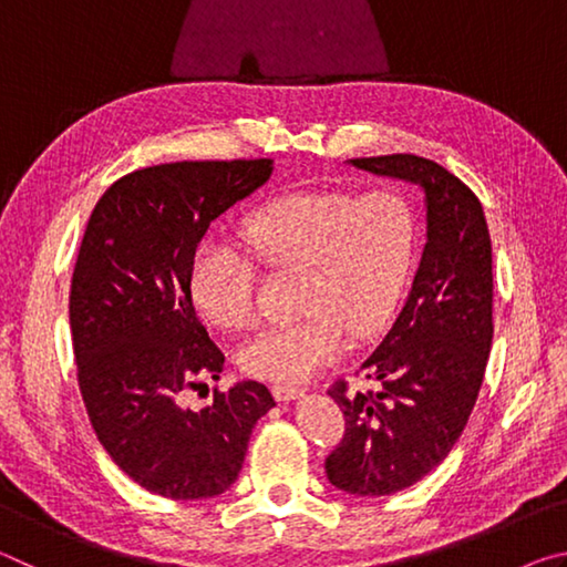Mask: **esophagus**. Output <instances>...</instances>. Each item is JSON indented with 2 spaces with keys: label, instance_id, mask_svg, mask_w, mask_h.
Returning <instances> with one entry per match:
<instances>
[{
  "label": "esophagus",
  "instance_id": "34e87169",
  "mask_svg": "<svg viewBox=\"0 0 567 567\" xmlns=\"http://www.w3.org/2000/svg\"><path fill=\"white\" fill-rule=\"evenodd\" d=\"M272 395L280 400V402H290L295 398L302 395V388H295V385H275L272 388Z\"/></svg>",
  "mask_w": 567,
  "mask_h": 567
}]
</instances>
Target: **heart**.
Masks as SVG:
<instances>
[{"instance_id":"b5f03b06","label":"heart","mask_w":567,"mask_h":567,"mask_svg":"<svg viewBox=\"0 0 567 567\" xmlns=\"http://www.w3.org/2000/svg\"><path fill=\"white\" fill-rule=\"evenodd\" d=\"M243 233L267 270L300 272L305 318L255 334L239 362L255 378L302 382L342 358L350 332L368 340L385 328L415 257L417 219L395 189L290 192L257 207ZM255 282L252 262L229 243L209 239L192 257V300L219 328L255 322Z\"/></svg>"}]
</instances>
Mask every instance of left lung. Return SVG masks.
<instances>
[{"label":"left lung","instance_id":"left-lung-1","mask_svg":"<svg viewBox=\"0 0 567 567\" xmlns=\"http://www.w3.org/2000/svg\"><path fill=\"white\" fill-rule=\"evenodd\" d=\"M350 165L415 182L425 192L427 243L410 295L378 350L362 362L378 390H328L344 415L324 460L330 483L382 497L415 485L447 457L467 425L493 344V247L475 192L415 155L358 157Z\"/></svg>","mask_w":567,"mask_h":567}]
</instances>
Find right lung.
<instances>
[{
    "mask_svg": "<svg viewBox=\"0 0 567 567\" xmlns=\"http://www.w3.org/2000/svg\"><path fill=\"white\" fill-rule=\"evenodd\" d=\"M270 175L272 159L130 172L100 197L76 255L70 324L90 422L124 475L172 501L225 493L275 408L255 380L215 390L203 410L179 405L182 390L225 368L192 305V257L209 223Z\"/></svg>",
    "mask_w": 567,
    "mask_h": 567,
    "instance_id": "right-lung-1",
    "label": "right lung"
}]
</instances>
